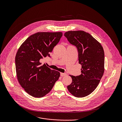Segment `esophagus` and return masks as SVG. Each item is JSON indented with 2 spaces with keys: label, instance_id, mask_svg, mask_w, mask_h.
Returning <instances> with one entry per match:
<instances>
[{
  "label": "esophagus",
  "instance_id": "1",
  "mask_svg": "<svg viewBox=\"0 0 122 122\" xmlns=\"http://www.w3.org/2000/svg\"><path fill=\"white\" fill-rule=\"evenodd\" d=\"M66 75H67L66 73H61V76H65Z\"/></svg>",
  "mask_w": 122,
  "mask_h": 122
}]
</instances>
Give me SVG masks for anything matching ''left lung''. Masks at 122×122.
Here are the masks:
<instances>
[{
	"instance_id": "8db88e82",
	"label": "left lung",
	"mask_w": 122,
	"mask_h": 122,
	"mask_svg": "<svg viewBox=\"0 0 122 122\" xmlns=\"http://www.w3.org/2000/svg\"><path fill=\"white\" fill-rule=\"evenodd\" d=\"M64 36L78 52L81 74L70 76L71 84L67 86L75 97L82 98L93 92L98 86L104 72V52L101 44L92 36L82 30L69 31Z\"/></svg>"
}]
</instances>
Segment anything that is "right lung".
Segmentation results:
<instances>
[{
	"label": "right lung",
	"mask_w": 122,
	"mask_h": 122,
	"mask_svg": "<svg viewBox=\"0 0 122 122\" xmlns=\"http://www.w3.org/2000/svg\"><path fill=\"white\" fill-rule=\"evenodd\" d=\"M62 33L40 32L30 36L20 46L15 56L18 80L29 94L41 98L48 93L58 80L60 73L51 70L40 59L47 55L59 43Z\"/></svg>",
	"instance_id": "1"
}]
</instances>
